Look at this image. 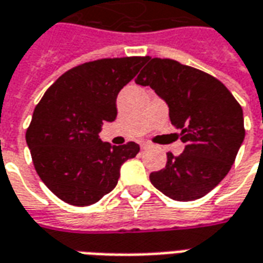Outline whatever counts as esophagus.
Masks as SVG:
<instances>
[{"instance_id": "esophagus-1", "label": "esophagus", "mask_w": 263, "mask_h": 263, "mask_svg": "<svg viewBox=\"0 0 263 263\" xmlns=\"http://www.w3.org/2000/svg\"><path fill=\"white\" fill-rule=\"evenodd\" d=\"M141 149H145V148H148L149 146V142L148 141H141Z\"/></svg>"}]
</instances>
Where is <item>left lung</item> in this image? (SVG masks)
Returning a JSON list of instances; mask_svg holds the SVG:
<instances>
[{"label":"left lung","instance_id":"1","mask_svg":"<svg viewBox=\"0 0 263 263\" xmlns=\"http://www.w3.org/2000/svg\"><path fill=\"white\" fill-rule=\"evenodd\" d=\"M151 87L170 108L185 149L166 154V165L152 172V185L174 201H195L221 182L245 138L242 108L221 81L174 60L149 58L135 80Z\"/></svg>","mask_w":263,"mask_h":263}]
</instances>
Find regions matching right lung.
<instances>
[{
  "label": "right lung",
  "mask_w": 263,
  "mask_h": 263,
  "mask_svg": "<svg viewBox=\"0 0 263 263\" xmlns=\"http://www.w3.org/2000/svg\"><path fill=\"white\" fill-rule=\"evenodd\" d=\"M148 57L104 58L61 75L35 106L27 145L36 174L60 199L88 206L118 183L121 165L139 145L102 142V122L117 118L119 91L138 74Z\"/></svg>",
  "instance_id": "1"
}]
</instances>
